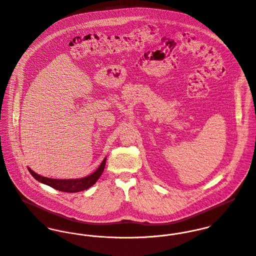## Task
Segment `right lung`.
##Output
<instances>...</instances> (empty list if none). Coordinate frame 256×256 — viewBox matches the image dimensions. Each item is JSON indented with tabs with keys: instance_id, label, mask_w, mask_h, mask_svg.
Listing matches in <instances>:
<instances>
[{
	"instance_id": "add662e5",
	"label": "right lung",
	"mask_w": 256,
	"mask_h": 256,
	"mask_svg": "<svg viewBox=\"0 0 256 256\" xmlns=\"http://www.w3.org/2000/svg\"><path fill=\"white\" fill-rule=\"evenodd\" d=\"M106 162V158L102 160L100 168L94 174H92L88 176H86L84 178H78V180L48 178H44V176L37 174L36 172L32 170L30 168H28V170H30V174L39 182L44 183V184H46L56 190H59V191L74 193V192H80V191L86 190L96 182L104 170Z\"/></svg>"
}]
</instances>
